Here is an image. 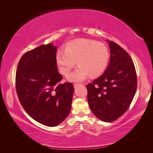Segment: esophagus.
Segmentation results:
<instances>
[{
    "label": "esophagus",
    "mask_w": 153,
    "mask_h": 153,
    "mask_svg": "<svg viewBox=\"0 0 153 153\" xmlns=\"http://www.w3.org/2000/svg\"><path fill=\"white\" fill-rule=\"evenodd\" d=\"M74 87H78L79 85H80V84L79 83H74Z\"/></svg>",
    "instance_id": "34e87169"
}]
</instances>
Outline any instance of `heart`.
Wrapping results in <instances>:
<instances>
[{"label": "heart", "mask_w": 153, "mask_h": 153, "mask_svg": "<svg viewBox=\"0 0 153 153\" xmlns=\"http://www.w3.org/2000/svg\"><path fill=\"white\" fill-rule=\"evenodd\" d=\"M110 54L102 43L89 39H79L68 43L65 51L60 50L56 55L60 72L66 75L76 66L79 67L68 76L71 82H81L89 74L95 77L102 74L108 65Z\"/></svg>", "instance_id": "heart-1"}]
</instances>
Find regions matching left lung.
<instances>
[{
    "label": "left lung",
    "mask_w": 153,
    "mask_h": 153,
    "mask_svg": "<svg viewBox=\"0 0 153 153\" xmlns=\"http://www.w3.org/2000/svg\"><path fill=\"white\" fill-rule=\"evenodd\" d=\"M109 47L110 59L105 72L86 85L91 110L106 122L114 121L126 112L137 85L135 68L129 54L113 41H109Z\"/></svg>",
    "instance_id": "left-lung-1"
}]
</instances>
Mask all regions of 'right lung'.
Segmentation results:
<instances>
[{"label":"right lung","mask_w":153,"mask_h":153,"mask_svg":"<svg viewBox=\"0 0 153 153\" xmlns=\"http://www.w3.org/2000/svg\"><path fill=\"white\" fill-rule=\"evenodd\" d=\"M56 48L52 44L25 53L16 73V89L19 102L32 118L55 126L66 119L71 110L74 85L60 83L56 61Z\"/></svg>","instance_id":"right-lung-1"}]
</instances>
